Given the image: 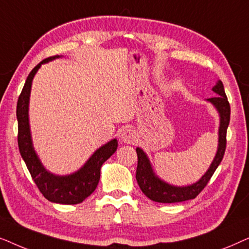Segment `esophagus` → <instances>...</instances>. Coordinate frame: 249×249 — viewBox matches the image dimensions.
Returning a JSON list of instances; mask_svg holds the SVG:
<instances>
[{"instance_id":"1","label":"esophagus","mask_w":249,"mask_h":249,"mask_svg":"<svg viewBox=\"0 0 249 249\" xmlns=\"http://www.w3.org/2000/svg\"><path fill=\"white\" fill-rule=\"evenodd\" d=\"M120 138L122 142H125V144H131V142H135V138H136L135 131L128 127L124 128L120 132Z\"/></svg>"}]
</instances>
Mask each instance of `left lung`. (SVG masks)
<instances>
[{
    "instance_id": "1",
    "label": "left lung",
    "mask_w": 249,
    "mask_h": 249,
    "mask_svg": "<svg viewBox=\"0 0 249 249\" xmlns=\"http://www.w3.org/2000/svg\"><path fill=\"white\" fill-rule=\"evenodd\" d=\"M212 90L216 94V96L207 98L214 107L216 108L220 117L219 125V144L217 151L214 156L210 168L204 173L198 181L188 186H175L164 181L156 176L153 170V166L149 161L148 156L141 147L136 148L138 156L137 171H136V179L142 192L148 197L149 199L158 203H178L185 202L188 199H194L204 189V187L210 181L211 177L215 172V170L222 161L224 151L227 144V129L230 122V104L228 102L227 95L224 93V87L221 80H217L215 86Z\"/></svg>"
}]
</instances>
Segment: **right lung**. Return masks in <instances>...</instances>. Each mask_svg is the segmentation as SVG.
<instances>
[{"instance_id": "obj_1", "label": "right lung", "mask_w": 249, "mask_h": 249, "mask_svg": "<svg viewBox=\"0 0 249 249\" xmlns=\"http://www.w3.org/2000/svg\"><path fill=\"white\" fill-rule=\"evenodd\" d=\"M61 55L47 57L32 70L17 103L18 119V145L21 158L25 161L39 192L52 203L73 205L87 198L96 189L101 177V166L117 151V138L107 142L93 153L87 162L78 170L67 176H59L47 171L34 148L29 124V98L35 74L42 64L59 59Z\"/></svg>"}]
</instances>
